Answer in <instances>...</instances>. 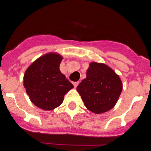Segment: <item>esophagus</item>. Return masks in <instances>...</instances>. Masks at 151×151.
<instances>
[{"label":"esophagus","mask_w":151,"mask_h":151,"mask_svg":"<svg viewBox=\"0 0 151 151\" xmlns=\"http://www.w3.org/2000/svg\"><path fill=\"white\" fill-rule=\"evenodd\" d=\"M73 85H74V88H77V85H79V82H74V83H73Z\"/></svg>","instance_id":"obj_1"}]
</instances>
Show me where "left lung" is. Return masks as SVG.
Returning a JSON list of instances; mask_svg holds the SVG:
<instances>
[{"instance_id":"1","label":"left lung","mask_w":151,"mask_h":151,"mask_svg":"<svg viewBox=\"0 0 151 151\" xmlns=\"http://www.w3.org/2000/svg\"><path fill=\"white\" fill-rule=\"evenodd\" d=\"M122 89V81L115 71L107 65L97 62L90 63L86 78L77 87L85 106L95 114L112 109Z\"/></svg>"}]
</instances>
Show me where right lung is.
I'll list each match as a JSON object with an SVG mask.
<instances>
[{
	"mask_svg": "<svg viewBox=\"0 0 151 151\" xmlns=\"http://www.w3.org/2000/svg\"><path fill=\"white\" fill-rule=\"evenodd\" d=\"M63 56L51 52L38 58L25 70L23 85L30 101L44 110L63 103L65 94L74 88L60 71Z\"/></svg>",
	"mask_w": 151,
	"mask_h": 151,
	"instance_id": "1",
	"label": "right lung"
}]
</instances>
